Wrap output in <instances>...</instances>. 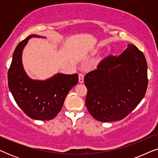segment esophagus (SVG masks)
<instances>
[{"label": "esophagus", "instance_id": "obj_1", "mask_svg": "<svg viewBox=\"0 0 158 158\" xmlns=\"http://www.w3.org/2000/svg\"><path fill=\"white\" fill-rule=\"evenodd\" d=\"M83 79H84V75L82 74V73H80L79 74V82L81 83H83Z\"/></svg>", "mask_w": 158, "mask_h": 158}]
</instances>
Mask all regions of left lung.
I'll return each instance as SVG.
<instances>
[{
  "label": "left lung",
  "instance_id": "8db88e82",
  "mask_svg": "<svg viewBox=\"0 0 158 158\" xmlns=\"http://www.w3.org/2000/svg\"><path fill=\"white\" fill-rule=\"evenodd\" d=\"M88 93L85 105L95 119L119 121L129 115L145 95L148 64L144 54L134 44L118 57L109 55L84 77Z\"/></svg>",
  "mask_w": 158,
  "mask_h": 158
}]
</instances>
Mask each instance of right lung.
<instances>
[{
    "label": "right lung",
    "mask_w": 158,
    "mask_h": 158,
    "mask_svg": "<svg viewBox=\"0 0 158 158\" xmlns=\"http://www.w3.org/2000/svg\"><path fill=\"white\" fill-rule=\"evenodd\" d=\"M30 35L17 45L8 72V88L17 104L33 119L51 120L61 111L68 92L78 82L77 74L57 73L46 81L32 80L23 70L22 51Z\"/></svg>",
    "instance_id": "add662e5"
}]
</instances>
